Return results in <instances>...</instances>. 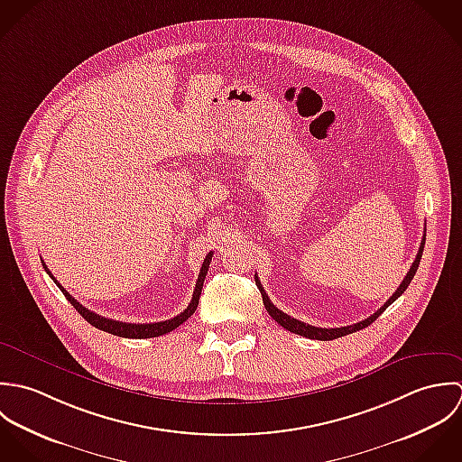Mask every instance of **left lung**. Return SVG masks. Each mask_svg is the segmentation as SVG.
Listing matches in <instances>:
<instances>
[{
  "label": "left lung",
  "mask_w": 462,
  "mask_h": 462,
  "mask_svg": "<svg viewBox=\"0 0 462 462\" xmlns=\"http://www.w3.org/2000/svg\"><path fill=\"white\" fill-rule=\"evenodd\" d=\"M423 248H425V236H423V239H421V245H420V250H418V255H416V259H414V263H412V266H411V270H409V273L405 275V278L402 280V283H400V287L393 292V296L374 312V314H371L369 318H366L365 321H359V323H356V325H348V327H341V328H319V327H312V325H309V323H303V321H298V319H294V318H291L289 314H285V312H282L280 309H277L273 303H272V300H270V296L266 294V291H264V287H263V283H261V280L259 277L255 275V283H257V287H259V291H261V294H263V301H264V307H266V310L270 312V316L277 321L280 327H283L285 330H289V332H292V334H298V336H303V337H309V339H318V341H332V339H337V337H343V336H346V334H352V332H357V330H361V328H366L368 325H371L396 298H400L402 296V292L409 287V283H411V280L414 278L416 275V270H418V266H420V261H421V254H423Z\"/></svg>",
  "instance_id": "left-lung-1"
}]
</instances>
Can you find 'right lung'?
<instances>
[{
  "mask_svg": "<svg viewBox=\"0 0 462 462\" xmlns=\"http://www.w3.org/2000/svg\"><path fill=\"white\" fill-rule=\"evenodd\" d=\"M210 261H212V252L205 257L203 264H201V270H199V275L196 280V287H194V292H192V298H190V303L187 305L184 312H180L179 316L171 318V319H166V321H157V323H123V321H116V319H108V318H103L99 314H96L93 310L86 309L80 301H77L59 282L57 278L51 275V272L46 268V264L42 263L46 273L50 277L53 278V282L59 285V289L64 292V296L68 298V301L79 310V314L88 321L91 323L96 328L103 330V332H108V334H114L117 337H130V339H148V337H159V336H164L171 330H175L177 327H180L184 321H187L196 307H198V301H199V294H201V287H203V282L207 277V272H208V266H210Z\"/></svg>",
  "mask_w": 462,
  "mask_h": 462,
  "instance_id": "1",
  "label": "right lung"
}]
</instances>
